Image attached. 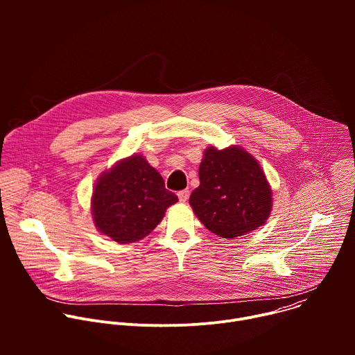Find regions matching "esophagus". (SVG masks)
<instances>
[{"instance_id": "1", "label": "esophagus", "mask_w": 355, "mask_h": 355, "mask_svg": "<svg viewBox=\"0 0 355 355\" xmlns=\"http://www.w3.org/2000/svg\"><path fill=\"white\" fill-rule=\"evenodd\" d=\"M177 195H178V199L181 202H185L188 199V196H189V191L188 189H182V191H178Z\"/></svg>"}]
</instances>
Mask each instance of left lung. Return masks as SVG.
Returning <instances> with one entry per match:
<instances>
[{"label":"left lung","mask_w":355,"mask_h":355,"mask_svg":"<svg viewBox=\"0 0 355 355\" xmlns=\"http://www.w3.org/2000/svg\"><path fill=\"white\" fill-rule=\"evenodd\" d=\"M199 181L189 205L202 225L219 237L243 236L268 219L270 184L257 160L241 147H208L199 166Z\"/></svg>","instance_id":"obj_1"}]
</instances>
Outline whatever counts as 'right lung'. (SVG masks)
Wrapping results in <instances>:
<instances>
[{"label":"right lung","instance_id":"right-lung-1","mask_svg":"<svg viewBox=\"0 0 355 355\" xmlns=\"http://www.w3.org/2000/svg\"><path fill=\"white\" fill-rule=\"evenodd\" d=\"M178 200L163 177L140 155L121 160L94 188L91 209L96 229L121 244L147 236Z\"/></svg>","mask_w":355,"mask_h":355}]
</instances>
